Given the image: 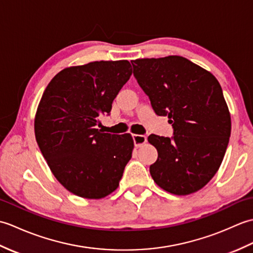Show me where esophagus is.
I'll return each mask as SVG.
<instances>
[{"label": "esophagus", "instance_id": "esophagus-1", "mask_svg": "<svg viewBox=\"0 0 253 253\" xmlns=\"http://www.w3.org/2000/svg\"><path fill=\"white\" fill-rule=\"evenodd\" d=\"M132 139H133V142H135V146L137 148L141 147L143 143L147 142V137L143 135H132Z\"/></svg>", "mask_w": 253, "mask_h": 253}]
</instances>
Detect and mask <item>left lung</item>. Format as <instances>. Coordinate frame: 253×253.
<instances>
[{"instance_id": "left-lung-1", "label": "left lung", "mask_w": 253, "mask_h": 253, "mask_svg": "<svg viewBox=\"0 0 253 253\" xmlns=\"http://www.w3.org/2000/svg\"><path fill=\"white\" fill-rule=\"evenodd\" d=\"M133 76L159 116H168L171 138L150 135L158 160L155 184L173 195L200 190L216 174L228 146L232 122L221 84L187 58L169 55L131 61Z\"/></svg>"}]
</instances>
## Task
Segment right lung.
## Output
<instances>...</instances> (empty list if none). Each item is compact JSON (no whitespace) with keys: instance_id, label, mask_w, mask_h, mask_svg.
<instances>
[{"instance_id":"1","label":"right lung","mask_w":253,"mask_h":253,"mask_svg":"<svg viewBox=\"0 0 253 253\" xmlns=\"http://www.w3.org/2000/svg\"><path fill=\"white\" fill-rule=\"evenodd\" d=\"M131 73L126 60L67 67L42 94L35 117L36 140L53 175L74 195L101 199L120 185L131 159L132 137L102 132L95 126L101 115L110 114Z\"/></svg>"}]
</instances>
